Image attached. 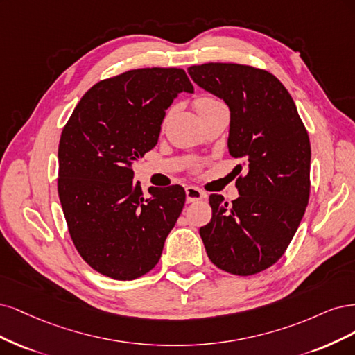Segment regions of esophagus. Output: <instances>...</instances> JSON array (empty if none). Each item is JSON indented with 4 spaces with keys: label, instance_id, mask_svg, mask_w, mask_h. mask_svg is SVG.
<instances>
[{
    "label": "esophagus",
    "instance_id": "esophagus-1",
    "mask_svg": "<svg viewBox=\"0 0 355 355\" xmlns=\"http://www.w3.org/2000/svg\"><path fill=\"white\" fill-rule=\"evenodd\" d=\"M203 198H205V193H203L200 189L194 187V186H187V187H186V199H187V203L198 202V200H200V199H203Z\"/></svg>",
    "mask_w": 355,
    "mask_h": 355
}]
</instances>
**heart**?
Here are the masks:
<instances>
[{
	"mask_svg": "<svg viewBox=\"0 0 355 355\" xmlns=\"http://www.w3.org/2000/svg\"><path fill=\"white\" fill-rule=\"evenodd\" d=\"M218 100H215L212 97H208V96H202L199 98H196V101H194V107L196 109H200L203 106H208V105H212V103H216Z\"/></svg>",
	"mask_w": 355,
	"mask_h": 355,
	"instance_id": "b5f03b06",
	"label": "heart"
}]
</instances>
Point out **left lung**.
I'll return each mask as SVG.
<instances>
[{
  "mask_svg": "<svg viewBox=\"0 0 355 355\" xmlns=\"http://www.w3.org/2000/svg\"><path fill=\"white\" fill-rule=\"evenodd\" d=\"M187 72L230 109L228 152L248 165L232 205L211 194L212 218L199 233L216 267L250 276L271 267L298 230L310 198V139L288 89L270 72L236 63Z\"/></svg>",
  "mask_w": 355,
  "mask_h": 355,
  "instance_id": "left-lung-1",
  "label": "left lung"
}]
</instances>
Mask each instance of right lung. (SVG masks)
I'll list each match as a JSON object with an SVG mask.
<instances>
[{"label":"right lung","instance_id":"add662e5","mask_svg":"<svg viewBox=\"0 0 355 355\" xmlns=\"http://www.w3.org/2000/svg\"><path fill=\"white\" fill-rule=\"evenodd\" d=\"M180 93H194L182 69L128 71L89 88L63 128V214L79 255L103 276L134 280L150 271L184 207L181 186L148 187L144 198L132 180Z\"/></svg>","mask_w":355,"mask_h":355}]
</instances>
